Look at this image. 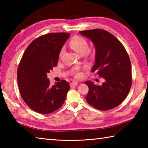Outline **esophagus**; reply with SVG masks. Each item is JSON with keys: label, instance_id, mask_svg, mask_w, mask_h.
<instances>
[{"label": "esophagus", "instance_id": "obj_1", "mask_svg": "<svg viewBox=\"0 0 148 148\" xmlns=\"http://www.w3.org/2000/svg\"><path fill=\"white\" fill-rule=\"evenodd\" d=\"M77 82H71V84H70V86H71V87H74V86H76L77 85Z\"/></svg>", "mask_w": 148, "mask_h": 148}]
</instances>
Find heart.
<instances>
[{
	"instance_id": "obj_1",
	"label": "heart",
	"mask_w": 148,
	"mask_h": 148,
	"mask_svg": "<svg viewBox=\"0 0 148 148\" xmlns=\"http://www.w3.org/2000/svg\"><path fill=\"white\" fill-rule=\"evenodd\" d=\"M71 46L73 48L77 53H85L88 48V43L84 38L79 36H75L71 39ZM64 51V49H62L60 54H62Z\"/></svg>"
}]
</instances>
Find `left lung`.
<instances>
[{
	"instance_id": "1",
	"label": "left lung",
	"mask_w": 148,
	"mask_h": 148,
	"mask_svg": "<svg viewBox=\"0 0 148 148\" xmlns=\"http://www.w3.org/2000/svg\"><path fill=\"white\" fill-rule=\"evenodd\" d=\"M79 33L95 46V63L92 72L97 71L104 79L102 86L91 81L85 82L89 87L86 101L96 109H113L124 101L131 89V63L129 55L121 42L104 30H87Z\"/></svg>"
}]
</instances>
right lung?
Returning a JSON list of instances; mask_svg holds the SVG:
<instances>
[{"label": "right lung", "mask_w": 148, "mask_h": 148, "mask_svg": "<svg viewBox=\"0 0 148 148\" xmlns=\"http://www.w3.org/2000/svg\"><path fill=\"white\" fill-rule=\"evenodd\" d=\"M69 33H49L35 39L24 52L17 69V82L24 102L40 114L52 113L61 107L70 89L62 79L51 86L47 74L56 66L60 51Z\"/></svg>", "instance_id": "obj_1"}]
</instances>
